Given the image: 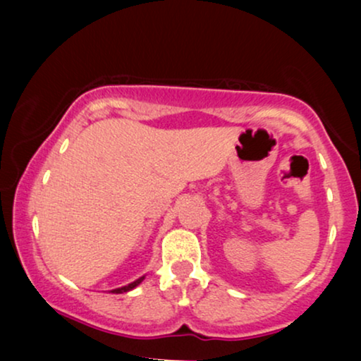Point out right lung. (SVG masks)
<instances>
[{"mask_svg": "<svg viewBox=\"0 0 361 361\" xmlns=\"http://www.w3.org/2000/svg\"><path fill=\"white\" fill-rule=\"evenodd\" d=\"M142 279H145V278H140V279H136V281H135V283H131V284H128V286H123V288L113 289V290H111V293H113V294H121V293H128V290H131L133 288H136V286H137V284H140Z\"/></svg>", "mask_w": 361, "mask_h": 361, "instance_id": "right-lung-1", "label": "right lung"}]
</instances>
